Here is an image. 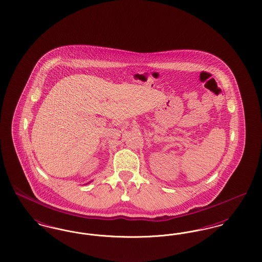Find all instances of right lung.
<instances>
[{
  "instance_id": "obj_1",
  "label": "right lung",
  "mask_w": 262,
  "mask_h": 262,
  "mask_svg": "<svg viewBox=\"0 0 262 262\" xmlns=\"http://www.w3.org/2000/svg\"><path fill=\"white\" fill-rule=\"evenodd\" d=\"M89 183H90V182H89Z\"/></svg>"
}]
</instances>
